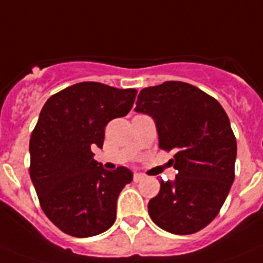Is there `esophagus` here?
Instances as JSON below:
<instances>
[{
	"mask_svg": "<svg viewBox=\"0 0 263 263\" xmlns=\"http://www.w3.org/2000/svg\"><path fill=\"white\" fill-rule=\"evenodd\" d=\"M144 177H145V176L143 175V173H135V175H134V181L135 182H139V181H141V180H144Z\"/></svg>",
	"mask_w": 263,
	"mask_h": 263,
	"instance_id": "34e87169",
	"label": "esophagus"
}]
</instances>
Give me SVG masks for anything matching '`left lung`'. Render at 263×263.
I'll use <instances>...</instances> for the list:
<instances>
[{
  "label": "left lung",
  "mask_w": 263,
  "mask_h": 263,
  "mask_svg": "<svg viewBox=\"0 0 263 263\" xmlns=\"http://www.w3.org/2000/svg\"><path fill=\"white\" fill-rule=\"evenodd\" d=\"M135 111L151 116L159 145L175 149L173 181L160 179V192L148 202L157 227L192 234L214 220L234 181L237 141L222 106L184 82H164L140 91Z\"/></svg>",
  "instance_id": "8db88e82"
}]
</instances>
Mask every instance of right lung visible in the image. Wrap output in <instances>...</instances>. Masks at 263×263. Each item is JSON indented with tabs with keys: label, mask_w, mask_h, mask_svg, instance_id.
Wrapping results in <instances>:
<instances>
[{
	"label": "right lung",
	"mask_w": 263,
	"mask_h": 263,
	"mask_svg": "<svg viewBox=\"0 0 263 263\" xmlns=\"http://www.w3.org/2000/svg\"><path fill=\"white\" fill-rule=\"evenodd\" d=\"M138 91L82 82L47 99L30 138V177L50 221L72 237L106 232L131 171L104 170L92 148L103 147L104 128L131 111Z\"/></svg>",
	"instance_id": "obj_1"
}]
</instances>
